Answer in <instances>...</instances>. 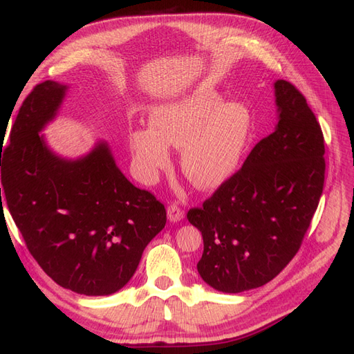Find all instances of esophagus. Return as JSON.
Masks as SVG:
<instances>
[{
  "mask_svg": "<svg viewBox=\"0 0 354 354\" xmlns=\"http://www.w3.org/2000/svg\"><path fill=\"white\" fill-rule=\"evenodd\" d=\"M167 218L170 220V221H174V223H178V221H180L184 218V211L180 209V207L178 206V205H170L169 207H167Z\"/></svg>",
  "mask_w": 354,
  "mask_h": 354,
  "instance_id": "obj_1",
  "label": "esophagus"
}]
</instances>
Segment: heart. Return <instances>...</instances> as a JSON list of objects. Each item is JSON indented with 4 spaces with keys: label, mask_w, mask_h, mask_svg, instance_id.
Wrapping results in <instances>:
<instances>
[{
    "label": "heart",
    "mask_w": 354,
    "mask_h": 354,
    "mask_svg": "<svg viewBox=\"0 0 354 354\" xmlns=\"http://www.w3.org/2000/svg\"><path fill=\"white\" fill-rule=\"evenodd\" d=\"M248 107L224 103L215 89L201 88L160 104L149 113V129L129 134L133 166L145 184L156 183L170 165V148L180 149V170L194 187L215 189L236 174L251 134Z\"/></svg>",
    "instance_id": "obj_1"
}]
</instances>
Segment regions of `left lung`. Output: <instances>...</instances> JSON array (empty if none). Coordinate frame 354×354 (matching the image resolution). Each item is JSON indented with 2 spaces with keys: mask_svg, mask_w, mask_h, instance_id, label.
I'll use <instances>...</instances> for the list:
<instances>
[{
  "mask_svg": "<svg viewBox=\"0 0 354 354\" xmlns=\"http://www.w3.org/2000/svg\"><path fill=\"white\" fill-rule=\"evenodd\" d=\"M275 131L187 218L202 232L197 270L206 284L241 293L274 279L301 248L324 184V139L305 97L277 80Z\"/></svg>",
  "mask_w": 354,
  "mask_h": 354,
  "instance_id": "left-lung-1",
  "label": "left lung"
}]
</instances>
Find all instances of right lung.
<instances>
[{"mask_svg": "<svg viewBox=\"0 0 354 354\" xmlns=\"http://www.w3.org/2000/svg\"><path fill=\"white\" fill-rule=\"evenodd\" d=\"M66 91L46 80L24 100L0 151L3 198L26 248L57 284L106 296L134 275L143 250L165 229L166 209L122 175L106 142L77 160L46 147L40 131Z\"/></svg>", "mask_w": 354, "mask_h": 354, "instance_id": "1", "label": "right lung"}]
</instances>
